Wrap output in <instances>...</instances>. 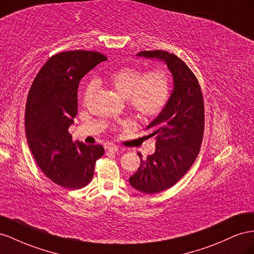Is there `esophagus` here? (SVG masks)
Instances as JSON below:
<instances>
[{
    "mask_svg": "<svg viewBox=\"0 0 254 254\" xmlns=\"http://www.w3.org/2000/svg\"><path fill=\"white\" fill-rule=\"evenodd\" d=\"M106 149L108 152H111V153H116L119 149V146H116L115 144H107L106 145Z\"/></svg>",
    "mask_w": 254,
    "mask_h": 254,
    "instance_id": "obj_1",
    "label": "esophagus"
}]
</instances>
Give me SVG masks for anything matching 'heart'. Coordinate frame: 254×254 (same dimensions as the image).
Returning a JSON list of instances; mask_svg holds the SVG:
<instances>
[{"mask_svg": "<svg viewBox=\"0 0 254 254\" xmlns=\"http://www.w3.org/2000/svg\"><path fill=\"white\" fill-rule=\"evenodd\" d=\"M108 81L119 95L127 99L128 107L142 118H152L160 113L170 97V74L162 68L143 73L132 67H122L109 74ZM95 88V81L86 85L83 93L85 104Z\"/></svg>", "mask_w": 254, "mask_h": 254, "instance_id": "1", "label": "heart"}]
</instances>
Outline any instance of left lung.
<instances>
[{
	"label": "left lung",
	"instance_id": "1",
	"mask_svg": "<svg viewBox=\"0 0 254 254\" xmlns=\"http://www.w3.org/2000/svg\"><path fill=\"white\" fill-rule=\"evenodd\" d=\"M136 56L163 61L174 80L167 105L146 127L147 138L156 139L155 153L146 160L138 153L140 167L129 177L134 189L153 194L174 186L196 159L204 133V100L195 74L175 54L153 50Z\"/></svg>",
	"mask_w": 254,
	"mask_h": 254
}]
</instances>
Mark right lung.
<instances>
[{
    "mask_svg": "<svg viewBox=\"0 0 254 254\" xmlns=\"http://www.w3.org/2000/svg\"><path fill=\"white\" fill-rule=\"evenodd\" d=\"M107 60L104 54L95 51L56 54L39 70L27 95V144L40 170L61 187H85L92 181L96 161L105 153L99 144L72 142L68 128L78 112L79 82Z\"/></svg>",
    "mask_w": 254,
    "mask_h": 254,
    "instance_id": "add662e5",
    "label": "right lung"
}]
</instances>
